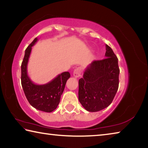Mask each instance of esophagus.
Masks as SVG:
<instances>
[{
	"label": "esophagus",
	"mask_w": 148,
	"mask_h": 148,
	"mask_svg": "<svg viewBox=\"0 0 148 148\" xmlns=\"http://www.w3.org/2000/svg\"><path fill=\"white\" fill-rule=\"evenodd\" d=\"M82 72V69L80 67H77L76 69L74 70L73 72V76L75 77H78L80 76V74H81Z\"/></svg>",
	"instance_id": "obj_1"
}]
</instances>
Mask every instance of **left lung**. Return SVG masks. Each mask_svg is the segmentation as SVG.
<instances>
[{
	"label": "left lung",
	"instance_id": "1",
	"mask_svg": "<svg viewBox=\"0 0 148 148\" xmlns=\"http://www.w3.org/2000/svg\"><path fill=\"white\" fill-rule=\"evenodd\" d=\"M106 47V58L92 61L79 79V101L89 112L106 108L118 89V59L111 47L108 45Z\"/></svg>",
	"mask_w": 148,
	"mask_h": 148
}]
</instances>
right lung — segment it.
I'll list each match as a JSON object with an SVG mask.
<instances>
[{
    "mask_svg": "<svg viewBox=\"0 0 148 148\" xmlns=\"http://www.w3.org/2000/svg\"><path fill=\"white\" fill-rule=\"evenodd\" d=\"M37 40V38H34L25 49L21 66V85L26 98L32 106L40 111L51 112L59 104L65 84L71 77V74L69 72H62L52 81L44 85H36L31 81L27 75V68L32 46Z\"/></svg>",
    "mask_w": 148,
    "mask_h": 148,
    "instance_id": "1",
    "label": "right lung"
}]
</instances>
